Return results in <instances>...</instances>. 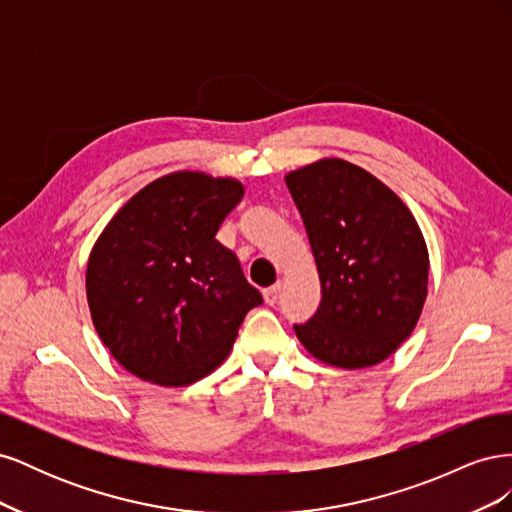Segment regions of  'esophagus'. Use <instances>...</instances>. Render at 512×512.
<instances>
[{
    "label": "esophagus",
    "instance_id": "esophagus-1",
    "mask_svg": "<svg viewBox=\"0 0 512 512\" xmlns=\"http://www.w3.org/2000/svg\"><path fill=\"white\" fill-rule=\"evenodd\" d=\"M280 290H282V282H277V284H273V286L262 290V294H265V301H267L269 305H275L277 299H280Z\"/></svg>",
    "mask_w": 512,
    "mask_h": 512
}]
</instances>
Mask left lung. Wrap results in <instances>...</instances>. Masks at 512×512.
Here are the masks:
<instances>
[{
	"label": "left lung",
	"mask_w": 512,
	"mask_h": 512,
	"mask_svg": "<svg viewBox=\"0 0 512 512\" xmlns=\"http://www.w3.org/2000/svg\"><path fill=\"white\" fill-rule=\"evenodd\" d=\"M322 299L299 342L318 361L363 369L406 342L427 299L429 254L410 209L361 166L324 158L286 175Z\"/></svg>",
	"instance_id": "8db88e82"
}]
</instances>
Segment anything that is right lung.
<instances>
[{"instance_id":"obj_1","label":"right lung","mask_w":512,"mask_h":512,"mask_svg":"<svg viewBox=\"0 0 512 512\" xmlns=\"http://www.w3.org/2000/svg\"><path fill=\"white\" fill-rule=\"evenodd\" d=\"M243 198L230 177L194 170L151 181L106 224L87 262L94 327L121 367L160 386L218 367L262 303L215 235Z\"/></svg>"}]
</instances>
